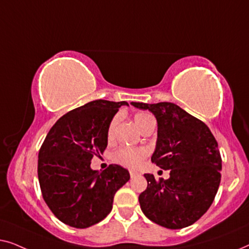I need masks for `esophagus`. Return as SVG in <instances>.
Segmentation results:
<instances>
[{
	"mask_svg": "<svg viewBox=\"0 0 249 249\" xmlns=\"http://www.w3.org/2000/svg\"><path fill=\"white\" fill-rule=\"evenodd\" d=\"M129 173H130L131 178H136V177L139 176V173L137 171H134V170H130V171H129Z\"/></svg>",
	"mask_w": 249,
	"mask_h": 249,
	"instance_id": "esophagus-1",
	"label": "esophagus"
}]
</instances>
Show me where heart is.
<instances>
[{"label":"heart","mask_w":249,"mask_h":249,"mask_svg":"<svg viewBox=\"0 0 249 249\" xmlns=\"http://www.w3.org/2000/svg\"><path fill=\"white\" fill-rule=\"evenodd\" d=\"M149 120H154V119H153L149 114L142 113V112L135 114L134 117L135 124L137 125L139 130H141V129L145 125V124H147ZM119 121H120V117H119V115H115V117L112 118L110 124H108L107 135L110 141L114 137L115 129H117ZM147 155L148 151L144 147H120L113 153L112 159H113V161L115 163H118V164H120L122 166L136 169L141 165L142 160H144Z\"/></svg>","instance_id":"obj_1"}]
</instances>
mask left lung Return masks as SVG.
Segmentation results:
<instances>
[{"instance_id":"left-lung-1","label":"left lung","mask_w":249,"mask_h":249,"mask_svg":"<svg viewBox=\"0 0 249 249\" xmlns=\"http://www.w3.org/2000/svg\"><path fill=\"white\" fill-rule=\"evenodd\" d=\"M148 110L158 121V141L152 162L170 170L169 179L146 173L147 188L139 195L142 213L168 229L195 223L212 205L221 181L222 160L217 142L203 121L170 102H131Z\"/></svg>"}]
</instances>
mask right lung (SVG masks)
Returning a JSON list of instances; mask_svg holds the SVG:
<instances>
[{
    "label": "right lung",
    "mask_w": 249,
    "mask_h": 249,
    "mask_svg": "<svg viewBox=\"0 0 249 249\" xmlns=\"http://www.w3.org/2000/svg\"><path fill=\"white\" fill-rule=\"evenodd\" d=\"M127 102L96 100L61 117L50 129L38 153V180L43 198L61 222L88 228L107 217L115 193L130 179L118 164L98 172L94 155L107 146V127Z\"/></svg>",
    "instance_id": "1"
}]
</instances>
